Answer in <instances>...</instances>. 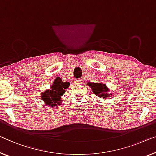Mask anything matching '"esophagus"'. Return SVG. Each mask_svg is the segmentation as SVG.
Returning a JSON list of instances; mask_svg holds the SVG:
<instances>
[{
  "mask_svg": "<svg viewBox=\"0 0 156 156\" xmlns=\"http://www.w3.org/2000/svg\"><path fill=\"white\" fill-rule=\"evenodd\" d=\"M75 83H76V84H81V83H82V80H76Z\"/></svg>",
  "mask_w": 156,
  "mask_h": 156,
  "instance_id": "1",
  "label": "esophagus"
}]
</instances>
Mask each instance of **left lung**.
<instances>
[{"label": "left lung", "instance_id": "obj_1", "mask_svg": "<svg viewBox=\"0 0 156 156\" xmlns=\"http://www.w3.org/2000/svg\"><path fill=\"white\" fill-rule=\"evenodd\" d=\"M87 85L91 87L93 93L99 97H101V98H108V97H111V95H112V93L109 94L110 90H109L106 84L96 83H88Z\"/></svg>", "mask_w": 156, "mask_h": 156}]
</instances>
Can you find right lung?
Returning <instances> with one entry per match:
<instances>
[{"instance_id":"obj_1","label":"right lung","mask_w":156,"mask_h":156,"mask_svg":"<svg viewBox=\"0 0 156 156\" xmlns=\"http://www.w3.org/2000/svg\"><path fill=\"white\" fill-rule=\"evenodd\" d=\"M69 85L70 83L69 82H62V80H55L51 86L50 90H46L45 92L41 93V98L48 106L55 107L56 106L60 105L62 102L61 97Z\"/></svg>"}]
</instances>
